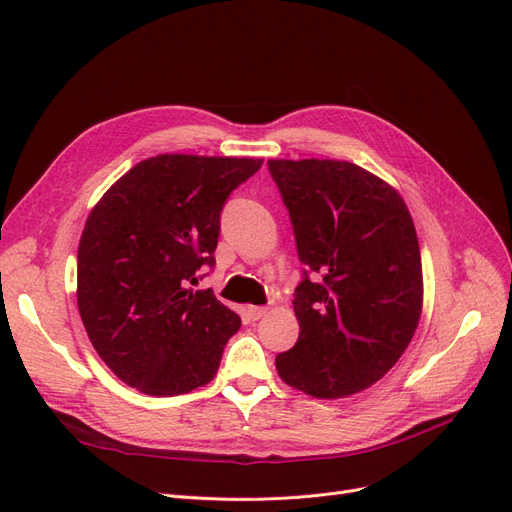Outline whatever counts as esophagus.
<instances>
[{
	"label": "esophagus",
	"instance_id": "esophagus-1",
	"mask_svg": "<svg viewBox=\"0 0 512 512\" xmlns=\"http://www.w3.org/2000/svg\"><path fill=\"white\" fill-rule=\"evenodd\" d=\"M266 312H268L266 306H249V308H246V315H249L253 321L266 317Z\"/></svg>",
	"mask_w": 512,
	"mask_h": 512
}]
</instances>
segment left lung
<instances>
[{"label":"left lung","instance_id":"1","mask_svg":"<svg viewBox=\"0 0 512 512\" xmlns=\"http://www.w3.org/2000/svg\"><path fill=\"white\" fill-rule=\"evenodd\" d=\"M298 255L300 338L276 355L283 381L338 400L372 387L402 357L423 310L417 229L387 180L338 159H270Z\"/></svg>","mask_w":512,"mask_h":512}]
</instances>
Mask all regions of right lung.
Returning <instances> with one entry per match:
<instances>
[{"mask_svg":"<svg viewBox=\"0 0 512 512\" xmlns=\"http://www.w3.org/2000/svg\"><path fill=\"white\" fill-rule=\"evenodd\" d=\"M263 159L155 155L136 163L89 212L76 300L97 355L155 398L208 385L240 317L193 289L212 266L221 208Z\"/></svg>","mask_w":512,"mask_h":512,"instance_id":"right-lung-1","label":"right lung"}]
</instances>
